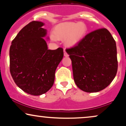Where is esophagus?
<instances>
[{
    "label": "esophagus",
    "instance_id": "34e87169",
    "mask_svg": "<svg viewBox=\"0 0 126 126\" xmlns=\"http://www.w3.org/2000/svg\"><path fill=\"white\" fill-rule=\"evenodd\" d=\"M64 56H65V57H68L69 56V55H68V54L67 53H66V50H64Z\"/></svg>",
    "mask_w": 126,
    "mask_h": 126
}]
</instances>
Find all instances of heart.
I'll return each mask as SVG.
<instances>
[{
    "mask_svg": "<svg viewBox=\"0 0 126 126\" xmlns=\"http://www.w3.org/2000/svg\"><path fill=\"white\" fill-rule=\"evenodd\" d=\"M87 30V26L84 22H66L55 27L54 32H51L50 34V38L54 41H58L59 39H66V44L72 47L81 41L86 35Z\"/></svg>",
    "mask_w": 126,
    "mask_h": 126,
    "instance_id": "obj_1",
    "label": "heart"
}]
</instances>
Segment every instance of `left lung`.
Listing matches in <instances>:
<instances>
[{"label": "left lung", "mask_w": 126, "mask_h": 126, "mask_svg": "<svg viewBox=\"0 0 126 126\" xmlns=\"http://www.w3.org/2000/svg\"><path fill=\"white\" fill-rule=\"evenodd\" d=\"M66 51L72 60L75 83L83 91L99 92L107 87L116 75V43L107 29L91 32Z\"/></svg>", "instance_id": "obj_1"}]
</instances>
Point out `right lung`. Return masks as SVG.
<instances>
[{"instance_id":"right-lung-1","label":"right lung","mask_w":126,"mask_h":126,"mask_svg":"<svg viewBox=\"0 0 126 126\" xmlns=\"http://www.w3.org/2000/svg\"><path fill=\"white\" fill-rule=\"evenodd\" d=\"M40 21L29 23L19 32L9 50L10 72L15 83L28 94L47 92L54 82L55 72L63 50H48L44 37L47 30Z\"/></svg>"}]
</instances>
